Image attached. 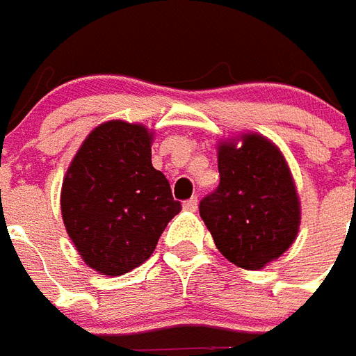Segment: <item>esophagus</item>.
<instances>
[{
    "instance_id": "1",
    "label": "esophagus",
    "mask_w": 356,
    "mask_h": 356,
    "mask_svg": "<svg viewBox=\"0 0 356 356\" xmlns=\"http://www.w3.org/2000/svg\"><path fill=\"white\" fill-rule=\"evenodd\" d=\"M183 207H185L186 211H196V209H198V198L186 200L185 204H183Z\"/></svg>"
}]
</instances>
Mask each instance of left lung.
<instances>
[{
	"instance_id": "left-lung-1",
	"label": "left lung",
	"mask_w": 356,
	"mask_h": 356,
	"mask_svg": "<svg viewBox=\"0 0 356 356\" xmlns=\"http://www.w3.org/2000/svg\"><path fill=\"white\" fill-rule=\"evenodd\" d=\"M220 183L200 202V217L222 257L262 270L294 243L300 198L279 147L249 131L218 143Z\"/></svg>"
}]
</instances>
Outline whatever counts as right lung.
<instances>
[{"mask_svg":"<svg viewBox=\"0 0 356 356\" xmlns=\"http://www.w3.org/2000/svg\"><path fill=\"white\" fill-rule=\"evenodd\" d=\"M152 130L107 120L86 136L60 194L65 230L84 264L117 277L149 259L181 211L168 179L152 168Z\"/></svg>","mask_w":356,"mask_h":356,"instance_id":"right-lung-1","label":"right lung"}]
</instances>
